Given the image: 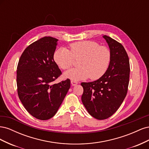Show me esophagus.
Returning a JSON list of instances; mask_svg holds the SVG:
<instances>
[{"mask_svg":"<svg viewBox=\"0 0 149 149\" xmlns=\"http://www.w3.org/2000/svg\"><path fill=\"white\" fill-rule=\"evenodd\" d=\"M71 84L73 85V86H75V85H76L78 83L76 81H74V80H71Z\"/></svg>","mask_w":149,"mask_h":149,"instance_id":"1","label":"esophagus"}]
</instances>
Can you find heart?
Returning <instances> with one entry per match:
<instances>
[{
    "label": "heart",
    "mask_w": 149,
    "mask_h": 149,
    "mask_svg": "<svg viewBox=\"0 0 149 149\" xmlns=\"http://www.w3.org/2000/svg\"><path fill=\"white\" fill-rule=\"evenodd\" d=\"M111 52L94 41H81L70 44V50L61 48L54 53V60L63 70H68L79 59L75 68L66 71V78L74 80L90 78L97 79L104 74L111 62Z\"/></svg>",
    "instance_id": "1"
}]
</instances>
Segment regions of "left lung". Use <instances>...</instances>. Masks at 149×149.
<instances>
[{"label":"left lung","instance_id":"8db88e82","mask_svg":"<svg viewBox=\"0 0 149 149\" xmlns=\"http://www.w3.org/2000/svg\"><path fill=\"white\" fill-rule=\"evenodd\" d=\"M110 48L111 62L106 73L96 81L81 83V101L89 114L99 120L109 118L119 109L127 93L129 59L125 48L116 40L103 35Z\"/></svg>","mask_w":149,"mask_h":149}]
</instances>
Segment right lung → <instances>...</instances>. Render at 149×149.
<instances>
[{
	"label": "right lung",
	"mask_w": 149,
	"mask_h": 149,
	"mask_svg": "<svg viewBox=\"0 0 149 149\" xmlns=\"http://www.w3.org/2000/svg\"><path fill=\"white\" fill-rule=\"evenodd\" d=\"M58 39L45 37L26 47L17 65L18 96L34 118L48 120L55 115L70 88V79L53 84L62 74L54 61Z\"/></svg>",
	"instance_id": "right-lung-1"
}]
</instances>
